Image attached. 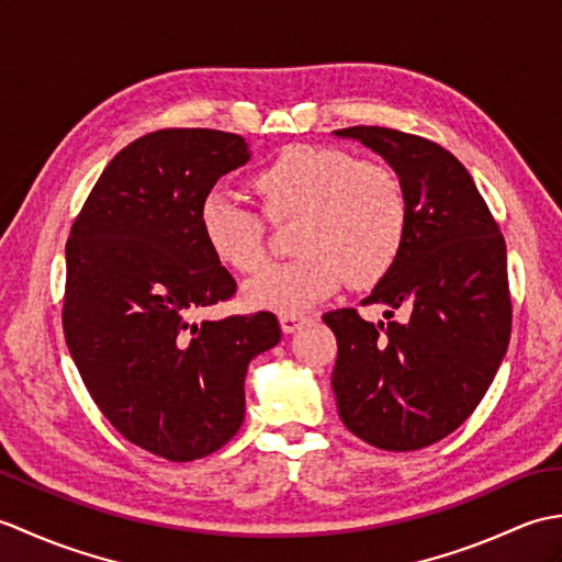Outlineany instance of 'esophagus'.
Segmentation results:
<instances>
[{"label":"esophagus","instance_id":"obj_1","mask_svg":"<svg viewBox=\"0 0 562 562\" xmlns=\"http://www.w3.org/2000/svg\"><path fill=\"white\" fill-rule=\"evenodd\" d=\"M306 324H312V316H306V314H282L280 316V326L284 333H294Z\"/></svg>","mask_w":562,"mask_h":562}]
</instances>
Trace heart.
I'll return each mask as SVG.
<instances>
[{
	"mask_svg": "<svg viewBox=\"0 0 562 562\" xmlns=\"http://www.w3.org/2000/svg\"><path fill=\"white\" fill-rule=\"evenodd\" d=\"M272 222L300 220L294 260L262 270L244 290L254 308L296 314L336 292L379 282L398 260L408 232V202L386 164L357 161L333 147H290L254 176ZM202 236L220 262L256 272L266 260V229L256 212L212 190L200 205Z\"/></svg>",
	"mask_w": 562,
	"mask_h": 562,
	"instance_id": "1",
	"label": "heart"
}]
</instances>
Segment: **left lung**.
Segmentation results:
<instances>
[{
  "mask_svg": "<svg viewBox=\"0 0 562 562\" xmlns=\"http://www.w3.org/2000/svg\"><path fill=\"white\" fill-rule=\"evenodd\" d=\"M333 135L379 154L408 202L401 256L362 302L384 304L386 326L355 308L324 316L338 340V415L367 445L423 449L475 411L503 364L512 330L505 238L471 173L435 142L369 125ZM396 307L404 318L391 322Z\"/></svg>",
  "mask_w": 562,
  "mask_h": 562,
  "instance_id": "8db88e82",
  "label": "left lung"
}]
</instances>
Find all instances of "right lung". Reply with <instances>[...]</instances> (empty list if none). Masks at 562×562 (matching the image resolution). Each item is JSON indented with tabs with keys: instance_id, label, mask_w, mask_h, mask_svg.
Wrapping results in <instances>:
<instances>
[{
	"instance_id": "obj_1",
	"label": "right lung",
	"mask_w": 562,
	"mask_h": 562,
	"mask_svg": "<svg viewBox=\"0 0 562 562\" xmlns=\"http://www.w3.org/2000/svg\"><path fill=\"white\" fill-rule=\"evenodd\" d=\"M248 159L246 139L220 130L139 137L105 166L67 241L71 360L117 432L169 461L207 457L238 432L248 364L282 338L270 312L193 321L236 292L200 205Z\"/></svg>"
}]
</instances>
